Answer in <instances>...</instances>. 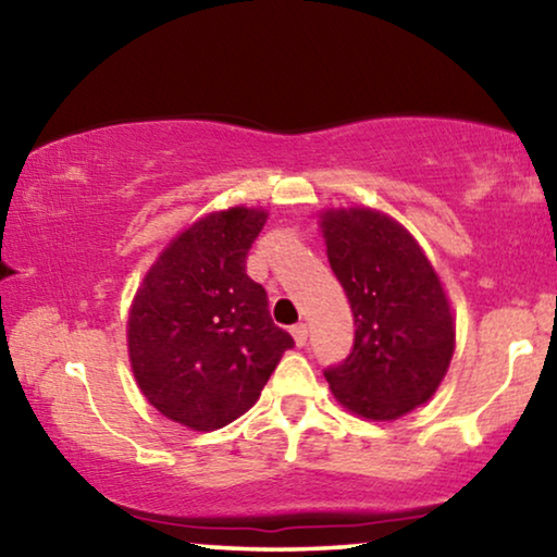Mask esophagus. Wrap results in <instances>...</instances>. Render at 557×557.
<instances>
[{
  "label": "esophagus",
  "mask_w": 557,
  "mask_h": 557,
  "mask_svg": "<svg viewBox=\"0 0 557 557\" xmlns=\"http://www.w3.org/2000/svg\"><path fill=\"white\" fill-rule=\"evenodd\" d=\"M292 337H294V342H296V347H304V345H307V337H309V326L304 324V322L294 324V326H292Z\"/></svg>",
  "instance_id": "esophagus-1"
}]
</instances>
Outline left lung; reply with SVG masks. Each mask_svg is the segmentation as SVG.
I'll list each match as a JSON object with an SVG mask.
<instances>
[{
  "instance_id": "obj_1",
  "label": "left lung",
  "mask_w": 557,
  "mask_h": 557,
  "mask_svg": "<svg viewBox=\"0 0 557 557\" xmlns=\"http://www.w3.org/2000/svg\"><path fill=\"white\" fill-rule=\"evenodd\" d=\"M319 231L357 326L352 352L324 377L349 413L395 421L444 383L456 347L451 301L425 250L385 212L324 208Z\"/></svg>"
}]
</instances>
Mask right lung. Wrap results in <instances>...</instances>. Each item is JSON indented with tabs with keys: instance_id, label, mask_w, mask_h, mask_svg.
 <instances>
[{
	"instance_id": "add662e5",
	"label": "right lung",
	"mask_w": 557,
	"mask_h": 557,
	"mask_svg": "<svg viewBox=\"0 0 557 557\" xmlns=\"http://www.w3.org/2000/svg\"><path fill=\"white\" fill-rule=\"evenodd\" d=\"M269 210L235 205L174 235L136 288L128 362L151 406L189 431H215L261 398L292 334L269 317L246 256Z\"/></svg>"
}]
</instances>
